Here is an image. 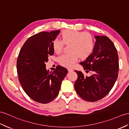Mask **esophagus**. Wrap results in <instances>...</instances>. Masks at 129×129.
<instances>
[{
    "mask_svg": "<svg viewBox=\"0 0 129 129\" xmlns=\"http://www.w3.org/2000/svg\"><path fill=\"white\" fill-rule=\"evenodd\" d=\"M68 72H73V70L71 68H68Z\"/></svg>",
    "mask_w": 129,
    "mask_h": 129,
    "instance_id": "34e87169",
    "label": "esophagus"
}]
</instances>
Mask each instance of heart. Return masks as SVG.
<instances>
[{
  "label": "heart",
  "instance_id": "heart-1",
  "mask_svg": "<svg viewBox=\"0 0 129 129\" xmlns=\"http://www.w3.org/2000/svg\"><path fill=\"white\" fill-rule=\"evenodd\" d=\"M61 40L55 39L52 43L54 51L59 54L63 48V45L71 44L70 54H63L58 58V62L63 66L70 67L77 62L78 57L86 58L91 54L95 42L91 34L80 31L67 29L61 33Z\"/></svg>",
  "mask_w": 129,
  "mask_h": 129
}]
</instances>
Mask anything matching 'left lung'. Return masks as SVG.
Instances as JSON below:
<instances>
[{
  "mask_svg": "<svg viewBox=\"0 0 129 129\" xmlns=\"http://www.w3.org/2000/svg\"><path fill=\"white\" fill-rule=\"evenodd\" d=\"M96 42L92 52L80 63L85 72L91 71L90 77L75 71L78 78L74 84L77 93L83 100L95 102L103 99L111 90L117 79L119 71L117 50L106 36H95Z\"/></svg>",
  "mask_w": 129,
  "mask_h": 129,
  "instance_id": "obj_1",
  "label": "left lung"
}]
</instances>
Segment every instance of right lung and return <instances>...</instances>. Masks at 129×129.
<instances>
[{
	"instance_id": "obj_1",
	"label": "right lung",
	"mask_w": 129,
	"mask_h": 129,
	"mask_svg": "<svg viewBox=\"0 0 129 129\" xmlns=\"http://www.w3.org/2000/svg\"><path fill=\"white\" fill-rule=\"evenodd\" d=\"M60 32H42L28 38L22 47L17 59V71L20 84L34 101L48 103L59 93L62 80L68 73L58 66L52 72L46 70L45 62L54 54L52 43Z\"/></svg>"
}]
</instances>
